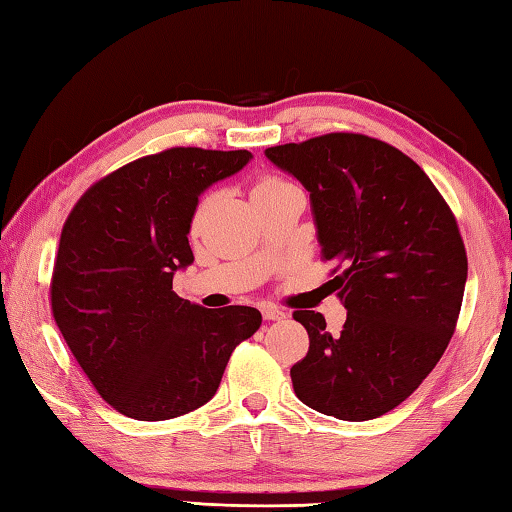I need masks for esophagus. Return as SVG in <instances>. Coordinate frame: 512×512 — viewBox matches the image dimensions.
Returning a JSON list of instances; mask_svg holds the SVG:
<instances>
[{
	"label": "esophagus",
	"mask_w": 512,
	"mask_h": 512,
	"mask_svg": "<svg viewBox=\"0 0 512 512\" xmlns=\"http://www.w3.org/2000/svg\"><path fill=\"white\" fill-rule=\"evenodd\" d=\"M260 312H263L265 321H283V318L287 316L283 310H278L276 305H263L260 307Z\"/></svg>",
	"instance_id": "34e87169"
}]
</instances>
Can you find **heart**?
<instances>
[{"mask_svg": "<svg viewBox=\"0 0 512 512\" xmlns=\"http://www.w3.org/2000/svg\"><path fill=\"white\" fill-rule=\"evenodd\" d=\"M281 185H285V182H283V180H278V178H263V180H258V182H256V187H254V191H252V196L260 194V191H267V189L281 187Z\"/></svg>", "mask_w": 512, "mask_h": 512, "instance_id": "heart-1", "label": "heart"}]
</instances>
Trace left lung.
Masks as SVG:
<instances>
[{"label":"left lung","mask_w":512,"mask_h":512,"mask_svg":"<svg viewBox=\"0 0 512 512\" xmlns=\"http://www.w3.org/2000/svg\"><path fill=\"white\" fill-rule=\"evenodd\" d=\"M265 156L307 189L321 256L343 269L341 334L323 314L294 312L310 334L289 370L296 397L343 421L381 417L419 388L455 332L468 278L457 220L417 162L361 133Z\"/></svg>","instance_id":"left-lung-1"}]
</instances>
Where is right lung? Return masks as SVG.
Returning <instances> with one entry per match:
<instances>
[{"label":"right lung","mask_w":512,"mask_h":512,"mask_svg":"<svg viewBox=\"0 0 512 512\" xmlns=\"http://www.w3.org/2000/svg\"><path fill=\"white\" fill-rule=\"evenodd\" d=\"M240 151L176 147L129 162L77 200L57 249L51 307L100 397L138 421H165L214 397L256 307L205 310L173 292L194 263L200 194L243 169Z\"/></svg>","instance_id":"add662e5"}]
</instances>
